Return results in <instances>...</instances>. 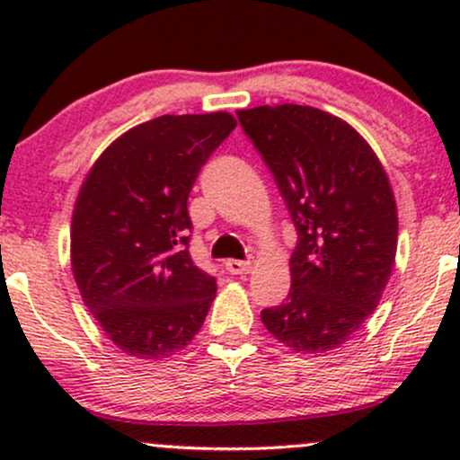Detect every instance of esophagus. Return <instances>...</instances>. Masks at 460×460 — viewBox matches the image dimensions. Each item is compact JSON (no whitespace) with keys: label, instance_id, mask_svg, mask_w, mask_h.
<instances>
[{"label":"esophagus","instance_id":"obj_1","mask_svg":"<svg viewBox=\"0 0 460 460\" xmlns=\"http://www.w3.org/2000/svg\"><path fill=\"white\" fill-rule=\"evenodd\" d=\"M225 268L229 274H246L251 272V261H242V260H226Z\"/></svg>","mask_w":460,"mask_h":460}]
</instances>
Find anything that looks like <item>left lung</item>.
<instances>
[{"instance_id":"obj_1","label":"left lung","mask_w":460,"mask_h":460,"mask_svg":"<svg viewBox=\"0 0 460 460\" xmlns=\"http://www.w3.org/2000/svg\"><path fill=\"white\" fill-rule=\"evenodd\" d=\"M237 119L298 234L292 288L261 311L263 326L296 352L332 350L361 329L392 277L398 214L389 179L367 142L318 108L260 105Z\"/></svg>"}]
</instances>
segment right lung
Instances as JSON below:
<instances>
[{
	"mask_svg": "<svg viewBox=\"0 0 460 460\" xmlns=\"http://www.w3.org/2000/svg\"><path fill=\"white\" fill-rule=\"evenodd\" d=\"M235 125L226 112L157 116L114 140L79 190L75 283L105 335L131 357L175 355L208 315L216 277L190 257L188 197Z\"/></svg>",
	"mask_w": 460,
	"mask_h": 460,
	"instance_id": "obj_1",
	"label": "right lung"
}]
</instances>
